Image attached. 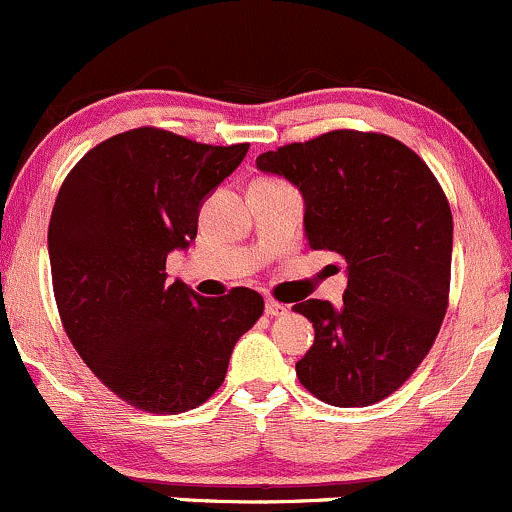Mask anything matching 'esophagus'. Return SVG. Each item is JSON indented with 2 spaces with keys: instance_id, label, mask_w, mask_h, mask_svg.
<instances>
[{
  "instance_id": "obj_1",
  "label": "esophagus",
  "mask_w": 512,
  "mask_h": 512,
  "mask_svg": "<svg viewBox=\"0 0 512 512\" xmlns=\"http://www.w3.org/2000/svg\"><path fill=\"white\" fill-rule=\"evenodd\" d=\"M265 311H267V316H284V313L289 311V308H286L284 303H279V301H274V299H267L265 301Z\"/></svg>"
}]
</instances>
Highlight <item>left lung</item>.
<instances>
[{"label": "left lung", "mask_w": 512, "mask_h": 512, "mask_svg": "<svg viewBox=\"0 0 512 512\" xmlns=\"http://www.w3.org/2000/svg\"><path fill=\"white\" fill-rule=\"evenodd\" d=\"M299 187L313 250L347 262L338 308L294 311L316 330L296 376L338 408H364L401 389L440 333L449 301L452 211L430 167L384 133L330 131L257 157Z\"/></svg>", "instance_id": "1"}]
</instances>
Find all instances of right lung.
<instances>
[{
  "mask_svg": "<svg viewBox=\"0 0 512 512\" xmlns=\"http://www.w3.org/2000/svg\"><path fill=\"white\" fill-rule=\"evenodd\" d=\"M247 148L133 128L89 150L55 199L48 255L67 338L101 384L140 411L177 415L209 401L235 342L265 311L245 286L206 299L165 272Z\"/></svg>",
  "mask_w": 512,
  "mask_h": 512,
  "instance_id": "1",
  "label": "right lung"
}]
</instances>
